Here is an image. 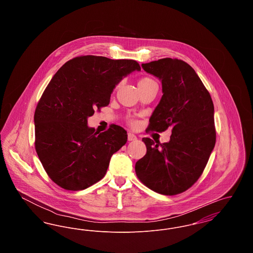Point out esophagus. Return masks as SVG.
Wrapping results in <instances>:
<instances>
[{"instance_id":"obj_1","label":"esophagus","mask_w":253,"mask_h":253,"mask_svg":"<svg viewBox=\"0 0 253 253\" xmlns=\"http://www.w3.org/2000/svg\"><path fill=\"white\" fill-rule=\"evenodd\" d=\"M136 139V136L135 134H133L132 132H128V140L129 141H133Z\"/></svg>"}]
</instances>
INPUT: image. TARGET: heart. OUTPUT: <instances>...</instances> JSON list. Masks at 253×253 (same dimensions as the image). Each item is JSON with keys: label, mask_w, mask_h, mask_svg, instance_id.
Masks as SVG:
<instances>
[{"label": "heart", "mask_w": 253, "mask_h": 253, "mask_svg": "<svg viewBox=\"0 0 253 253\" xmlns=\"http://www.w3.org/2000/svg\"><path fill=\"white\" fill-rule=\"evenodd\" d=\"M151 83H156L154 80H152L151 78H143L139 81L138 85L146 84H151Z\"/></svg>", "instance_id": "obj_1"}]
</instances>
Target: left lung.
<instances>
[{"label": "left lung", "mask_w": 253, "mask_h": 253, "mask_svg": "<svg viewBox=\"0 0 253 253\" xmlns=\"http://www.w3.org/2000/svg\"><path fill=\"white\" fill-rule=\"evenodd\" d=\"M161 82L162 93L148 130L171 128L169 141L142 138L147 153L135 163L140 181L156 193L174 195L192 187L202 174L214 148V107L200 78L187 62L161 59L142 63Z\"/></svg>", "instance_id": "1"}]
</instances>
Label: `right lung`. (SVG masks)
<instances>
[{"mask_svg":"<svg viewBox=\"0 0 253 253\" xmlns=\"http://www.w3.org/2000/svg\"><path fill=\"white\" fill-rule=\"evenodd\" d=\"M133 71H140L135 60L82 56L64 63L50 81L34 115L35 148L61 188L81 191L103 178L111 157L127 142L121 126L97 132L87 121L108 105L116 86Z\"/></svg>","mask_w":253,"mask_h":253,"instance_id":"obj_1","label":"right lung"}]
</instances>
